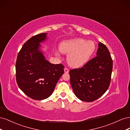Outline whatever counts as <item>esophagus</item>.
<instances>
[{
  "label": "esophagus",
  "mask_w": 130,
  "mask_h": 130,
  "mask_svg": "<svg viewBox=\"0 0 130 130\" xmlns=\"http://www.w3.org/2000/svg\"><path fill=\"white\" fill-rule=\"evenodd\" d=\"M64 72H65L66 73H69V69H68L67 68H65L64 69Z\"/></svg>",
  "instance_id": "obj_1"
}]
</instances>
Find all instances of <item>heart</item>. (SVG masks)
Instances as JSON below:
<instances>
[{
    "instance_id": "obj_1",
    "label": "heart",
    "mask_w": 130,
    "mask_h": 130,
    "mask_svg": "<svg viewBox=\"0 0 130 130\" xmlns=\"http://www.w3.org/2000/svg\"><path fill=\"white\" fill-rule=\"evenodd\" d=\"M96 49V45L92 41H86L82 38L66 41L61 43L60 50L55 52L57 56L60 52L67 56L68 64L73 68H78L85 64L90 60Z\"/></svg>"
}]
</instances>
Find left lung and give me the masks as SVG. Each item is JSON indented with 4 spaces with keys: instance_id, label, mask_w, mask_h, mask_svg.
Returning <instances> with one entry per match:
<instances>
[{
    "instance_id": "left-lung-1",
    "label": "left lung",
    "mask_w": 130,
    "mask_h": 130,
    "mask_svg": "<svg viewBox=\"0 0 130 130\" xmlns=\"http://www.w3.org/2000/svg\"><path fill=\"white\" fill-rule=\"evenodd\" d=\"M96 56L81 68L69 72L70 84L75 95L80 100L92 102L101 97L109 87L113 61L106 46L99 42Z\"/></svg>"
}]
</instances>
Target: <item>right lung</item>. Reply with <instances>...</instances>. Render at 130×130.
<instances>
[{
  "mask_svg": "<svg viewBox=\"0 0 130 130\" xmlns=\"http://www.w3.org/2000/svg\"><path fill=\"white\" fill-rule=\"evenodd\" d=\"M46 34L34 36L23 45L15 63V76L18 87L34 100L45 99L52 95L59 78L64 73V66L52 64L40 50V43Z\"/></svg>",
  "mask_w": 130,
  "mask_h": 130,
  "instance_id": "1",
  "label": "right lung"
}]
</instances>
